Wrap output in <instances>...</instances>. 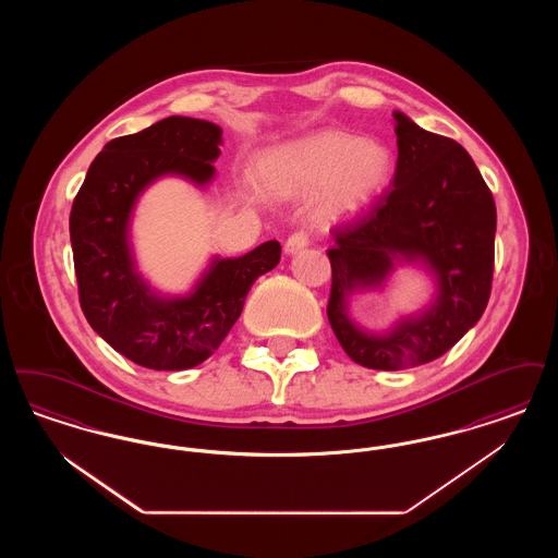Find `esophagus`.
I'll return each instance as SVG.
<instances>
[{
    "mask_svg": "<svg viewBox=\"0 0 558 558\" xmlns=\"http://www.w3.org/2000/svg\"><path fill=\"white\" fill-rule=\"evenodd\" d=\"M310 244V234H307V230H296V232H292L291 236L287 239L284 242V251L292 255V253H296V251H301V248H305Z\"/></svg>",
    "mask_w": 558,
    "mask_h": 558,
    "instance_id": "obj_1",
    "label": "esophagus"
}]
</instances>
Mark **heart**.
Here are the masks:
<instances>
[{"label":"heart","instance_id":"heart-1","mask_svg":"<svg viewBox=\"0 0 558 558\" xmlns=\"http://www.w3.org/2000/svg\"><path fill=\"white\" fill-rule=\"evenodd\" d=\"M391 173L385 146L362 135L324 132L284 146L264 160V182L278 194H307L326 187L322 215L347 219L362 211Z\"/></svg>","mask_w":558,"mask_h":558}]
</instances>
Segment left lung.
Listing matches in <instances>:
<instances>
[{"label": "left lung", "instance_id": "8db88e82", "mask_svg": "<svg viewBox=\"0 0 558 558\" xmlns=\"http://www.w3.org/2000/svg\"><path fill=\"white\" fill-rule=\"evenodd\" d=\"M398 165L368 211L330 230L328 322L347 355L372 371H403L441 357L483 316L494 278L496 203L477 165L451 137L393 112ZM396 256L423 258L440 280L436 305L374 338L345 318L344 294L379 283Z\"/></svg>", "mask_w": 558, "mask_h": 558}]
</instances>
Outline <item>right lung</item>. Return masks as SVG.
Returning <instances> with one entry per match:
<instances>
[{
  "instance_id": "right-lung-1",
  "label": "right lung",
  "mask_w": 558,
  "mask_h": 558,
  "mask_svg": "<svg viewBox=\"0 0 558 558\" xmlns=\"http://www.w3.org/2000/svg\"><path fill=\"white\" fill-rule=\"evenodd\" d=\"M219 144L221 130L209 121L167 117L110 140L73 201L69 228L81 310L108 345L137 366L184 371L205 362L240 318L253 282L280 262L278 240L239 259H215L184 299H160L133 271L128 223L137 194L165 173L207 184Z\"/></svg>"
}]
</instances>
